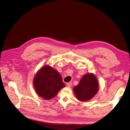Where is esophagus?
I'll return each instance as SVG.
<instances>
[{
	"mask_svg": "<svg viewBox=\"0 0 130 130\" xmlns=\"http://www.w3.org/2000/svg\"><path fill=\"white\" fill-rule=\"evenodd\" d=\"M66 85L68 87H70L72 86V82H68V83H66Z\"/></svg>",
	"mask_w": 130,
	"mask_h": 130,
	"instance_id": "1",
	"label": "esophagus"
}]
</instances>
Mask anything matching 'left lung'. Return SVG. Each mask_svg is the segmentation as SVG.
<instances>
[{"instance_id":"obj_1","label":"left lung","mask_w":130,"mask_h":130,"mask_svg":"<svg viewBox=\"0 0 130 130\" xmlns=\"http://www.w3.org/2000/svg\"><path fill=\"white\" fill-rule=\"evenodd\" d=\"M99 84L95 76L87 74L81 78L79 84L74 88L77 99L82 102L91 100L97 93Z\"/></svg>"}]
</instances>
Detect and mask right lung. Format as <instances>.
Segmentation results:
<instances>
[{"mask_svg": "<svg viewBox=\"0 0 130 130\" xmlns=\"http://www.w3.org/2000/svg\"><path fill=\"white\" fill-rule=\"evenodd\" d=\"M33 82L38 95L45 100L53 98L58 91L65 86L61 75L48 65L39 70Z\"/></svg>", "mask_w": 130, "mask_h": 130, "instance_id": "obj_1", "label": "right lung"}]
</instances>
